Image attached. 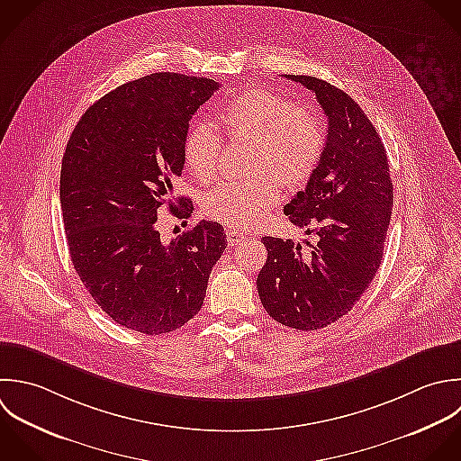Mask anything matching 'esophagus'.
Returning <instances> with one entry per match:
<instances>
[{
	"mask_svg": "<svg viewBox=\"0 0 461 461\" xmlns=\"http://www.w3.org/2000/svg\"><path fill=\"white\" fill-rule=\"evenodd\" d=\"M226 237H228V244H230V246H237L239 242L244 240V233L239 231V230H235V228H230V230L226 231Z\"/></svg>",
	"mask_w": 461,
	"mask_h": 461,
	"instance_id": "1",
	"label": "esophagus"
}]
</instances>
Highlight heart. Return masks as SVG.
<instances>
[{
	"label": "heart",
	"mask_w": 461,
	"mask_h": 461,
	"mask_svg": "<svg viewBox=\"0 0 461 461\" xmlns=\"http://www.w3.org/2000/svg\"><path fill=\"white\" fill-rule=\"evenodd\" d=\"M231 140L251 141L248 179H230L206 197V213L233 228L258 224L280 199V183H305L320 165L325 149L321 118L293 100L267 89H248L219 113ZM222 140L208 122H195L183 138V158L201 179L212 181Z\"/></svg>",
	"instance_id": "obj_1"
}]
</instances>
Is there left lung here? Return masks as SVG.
I'll use <instances>...</instances> for the list:
<instances>
[{
  "mask_svg": "<svg viewBox=\"0 0 461 461\" xmlns=\"http://www.w3.org/2000/svg\"><path fill=\"white\" fill-rule=\"evenodd\" d=\"M311 89L329 118L318 168L285 215L318 244L264 237L267 260L257 289L267 314L296 330H318L348 314L372 284L384 251L393 183L384 143L359 104L336 86L285 75Z\"/></svg>",
  "mask_w": 461,
  "mask_h": 461,
  "instance_id": "1",
  "label": "left lung"
}]
</instances>
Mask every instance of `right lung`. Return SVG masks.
<instances>
[{
	"label": "right lung",
	"mask_w": 461,
	"mask_h": 461,
	"mask_svg": "<svg viewBox=\"0 0 461 461\" xmlns=\"http://www.w3.org/2000/svg\"><path fill=\"white\" fill-rule=\"evenodd\" d=\"M219 82L150 73L95 102L75 125L60 167V208L69 257L96 305L118 325L172 332L203 307L212 267L226 249L219 222L201 221L161 242L158 212L188 219L174 197L183 138Z\"/></svg>",
	"instance_id": "1"
}]
</instances>
